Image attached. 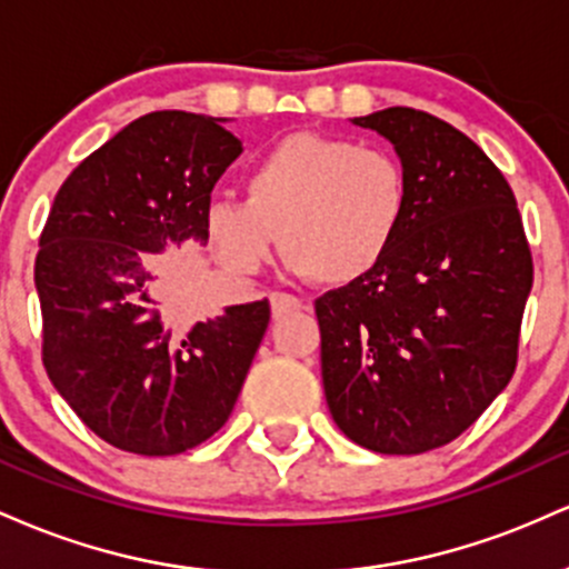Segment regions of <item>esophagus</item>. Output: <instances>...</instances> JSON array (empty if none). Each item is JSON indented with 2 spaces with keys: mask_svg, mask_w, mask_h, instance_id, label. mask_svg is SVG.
<instances>
[{
  "mask_svg": "<svg viewBox=\"0 0 569 569\" xmlns=\"http://www.w3.org/2000/svg\"><path fill=\"white\" fill-rule=\"evenodd\" d=\"M270 307H272V318H283V316H289V312L302 310V299H297L293 293L272 291L270 293Z\"/></svg>",
  "mask_w": 569,
  "mask_h": 569,
  "instance_id": "obj_1",
  "label": "esophagus"
}]
</instances>
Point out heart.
Wrapping results in <instances>:
<instances>
[{
	"label": "heart",
	"instance_id": "obj_1",
	"mask_svg": "<svg viewBox=\"0 0 569 569\" xmlns=\"http://www.w3.org/2000/svg\"><path fill=\"white\" fill-rule=\"evenodd\" d=\"M246 200L206 206V240L238 276L270 259L326 286L369 278L390 257L409 213V179L393 154L321 133H289L243 176Z\"/></svg>",
	"mask_w": 569,
	"mask_h": 569
}]
</instances>
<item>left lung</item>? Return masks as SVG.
I'll return each mask as SVG.
<instances>
[{
  "instance_id": "obj_1",
  "label": "left lung",
  "mask_w": 569,
  "mask_h": 569,
  "mask_svg": "<svg viewBox=\"0 0 569 569\" xmlns=\"http://www.w3.org/2000/svg\"><path fill=\"white\" fill-rule=\"evenodd\" d=\"M350 122L393 143L409 213L369 278L316 302L323 393L348 439L420 455L455 441L511 382L530 246L511 187L466 133L409 107Z\"/></svg>"
}]
</instances>
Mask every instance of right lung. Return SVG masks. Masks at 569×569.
Masks as SVG:
<instances>
[{"instance_id":"add662e5","label":"right lung","mask_w":569,"mask_h":569,"mask_svg":"<svg viewBox=\"0 0 569 569\" xmlns=\"http://www.w3.org/2000/svg\"><path fill=\"white\" fill-rule=\"evenodd\" d=\"M227 117L152 112L96 149L58 189L34 283L44 369L77 417L117 449L181 455L232 415L270 302L181 321L211 189L243 152ZM161 259L158 260L157 257Z\"/></svg>"}]
</instances>
